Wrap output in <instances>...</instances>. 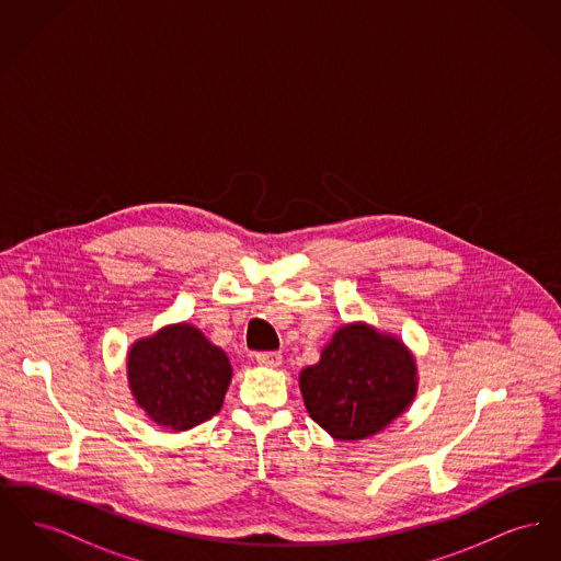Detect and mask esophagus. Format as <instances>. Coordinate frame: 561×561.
Returning <instances> with one entry per match:
<instances>
[{
  "label": "esophagus",
  "instance_id": "34e87169",
  "mask_svg": "<svg viewBox=\"0 0 561 561\" xmlns=\"http://www.w3.org/2000/svg\"><path fill=\"white\" fill-rule=\"evenodd\" d=\"M254 357L261 366H279L282 364V353L279 351H259Z\"/></svg>",
  "mask_w": 561,
  "mask_h": 561
}]
</instances>
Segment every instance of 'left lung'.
<instances>
[{
	"label": "left lung",
	"mask_w": 561,
	"mask_h": 561,
	"mask_svg": "<svg viewBox=\"0 0 561 561\" xmlns=\"http://www.w3.org/2000/svg\"><path fill=\"white\" fill-rule=\"evenodd\" d=\"M309 416L336 439H364L387 427L416 393V368L400 341L368 325H345L300 374Z\"/></svg>",
	"instance_id": "8db88e82"
}]
</instances>
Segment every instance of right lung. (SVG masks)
<instances>
[{
    "label": "right lung",
    "instance_id": "1",
    "mask_svg": "<svg viewBox=\"0 0 561 561\" xmlns=\"http://www.w3.org/2000/svg\"><path fill=\"white\" fill-rule=\"evenodd\" d=\"M128 378L138 405L163 427L185 431L210 421L231 382L222 348L193 325H168L138 341L128 355Z\"/></svg>",
    "mask_w": 561,
    "mask_h": 561
}]
</instances>
